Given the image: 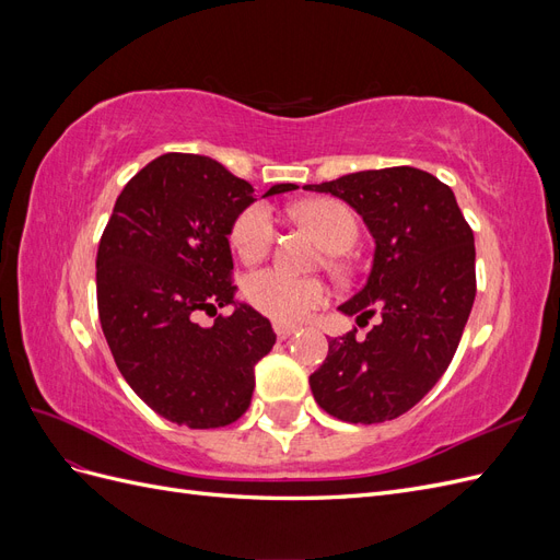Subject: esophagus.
Segmentation results:
<instances>
[{
	"instance_id": "34e87169",
	"label": "esophagus",
	"mask_w": 560,
	"mask_h": 560,
	"mask_svg": "<svg viewBox=\"0 0 560 560\" xmlns=\"http://www.w3.org/2000/svg\"><path fill=\"white\" fill-rule=\"evenodd\" d=\"M276 334H278V338H280V341H284V338H290L292 334H296V329L299 327H294V325H282V322H276Z\"/></svg>"
}]
</instances>
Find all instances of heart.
Returning a JSON list of instances; mask_svg holds the SVG:
<instances>
[{
	"instance_id": "b5f03b06",
	"label": "heart",
	"mask_w": 560,
	"mask_h": 560,
	"mask_svg": "<svg viewBox=\"0 0 560 560\" xmlns=\"http://www.w3.org/2000/svg\"><path fill=\"white\" fill-rule=\"evenodd\" d=\"M296 214L327 247L338 249L358 241L354 214L338 200L317 198L299 206ZM276 241V217L264 202L247 208L233 226V247L245 261L264 259ZM245 299L259 313L278 322H299L308 317L329 299V287L317 278H299L284 268H264L245 280Z\"/></svg>"
}]
</instances>
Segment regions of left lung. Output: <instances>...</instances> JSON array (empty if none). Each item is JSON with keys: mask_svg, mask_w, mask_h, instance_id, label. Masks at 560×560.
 Listing matches in <instances>:
<instances>
[{"mask_svg": "<svg viewBox=\"0 0 560 560\" xmlns=\"http://www.w3.org/2000/svg\"><path fill=\"white\" fill-rule=\"evenodd\" d=\"M303 189L348 202L376 243L366 284L338 311L358 322L383 311L364 338H329L313 397L338 420H393L430 393L460 343L477 294L474 233L448 186L411 165Z\"/></svg>", "mask_w": 560, "mask_h": 560, "instance_id": "obj_1", "label": "left lung"}]
</instances>
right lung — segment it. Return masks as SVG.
I'll return each instance as SVG.
<instances>
[{
  "instance_id": "obj_1",
  "label": "right lung",
  "mask_w": 560,
  "mask_h": 560,
  "mask_svg": "<svg viewBox=\"0 0 560 560\" xmlns=\"http://www.w3.org/2000/svg\"><path fill=\"white\" fill-rule=\"evenodd\" d=\"M299 189L273 184L261 196ZM254 189L222 163L163 154L114 202L97 247V313L126 383L159 416L224 428L249 406L254 366L276 343L270 322L235 299L231 245ZM234 313L200 328L195 315Z\"/></svg>"
}]
</instances>
